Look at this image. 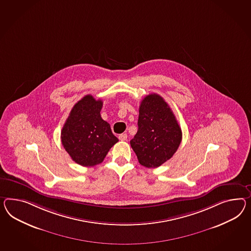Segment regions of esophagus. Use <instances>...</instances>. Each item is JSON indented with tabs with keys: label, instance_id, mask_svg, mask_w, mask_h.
I'll list each match as a JSON object with an SVG mask.
<instances>
[{
	"label": "esophagus",
	"instance_id": "1",
	"mask_svg": "<svg viewBox=\"0 0 251 251\" xmlns=\"http://www.w3.org/2000/svg\"><path fill=\"white\" fill-rule=\"evenodd\" d=\"M118 138H119V140H121V141H126V140L127 139V135H126V134H122V135H120L118 136Z\"/></svg>",
	"mask_w": 251,
	"mask_h": 251
}]
</instances>
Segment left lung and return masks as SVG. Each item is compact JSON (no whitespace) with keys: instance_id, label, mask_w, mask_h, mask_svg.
<instances>
[{"instance_id":"1","label":"left lung","mask_w":251,"mask_h":251,"mask_svg":"<svg viewBox=\"0 0 251 251\" xmlns=\"http://www.w3.org/2000/svg\"><path fill=\"white\" fill-rule=\"evenodd\" d=\"M138 130L130 145L144 167H160L176 152L182 131L172 110L156 94L148 95L139 106Z\"/></svg>"}]
</instances>
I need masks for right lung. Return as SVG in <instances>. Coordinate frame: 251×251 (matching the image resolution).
I'll return each mask as SVG.
<instances>
[{
  "mask_svg": "<svg viewBox=\"0 0 251 251\" xmlns=\"http://www.w3.org/2000/svg\"><path fill=\"white\" fill-rule=\"evenodd\" d=\"M102 107V100L85 96L74 105L61 132L65 151L83 167L102 163L110 148L118 142L109 124L101 117Z\"/></svg>",
  "mask_w": 251,
  "mask_h": 251,
  "instance_id": "right-lung-1",
  "label": "right lung"
}]
</instances>
